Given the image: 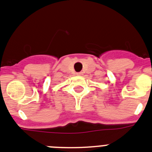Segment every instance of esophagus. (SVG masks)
<instances>
[{
	"instance_id": "esophagus-1",
	"label": "esophagus",
	"mask_w": 152,
	"mask_h": 152,
	"mask_svg": "<svg viewBox=\"0 0 152 152\" xmlns=\"http://www.w3.org/2000/svg\"><path fill=\"white\" fill-rule=\"evenodd\" d=\"M76 74H77L78 76H82L83 74V72H77V73H76Z\"/></svg>"
}]
</instances>
